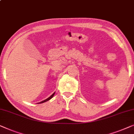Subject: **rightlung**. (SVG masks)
Listing matches in <instances>:
<instances>
[{"instance_id": "1", "label": "right lung", "mask_w": 134, "mask_h": 134, "mask_svg": "<svg viewBox=\"0 0 134 134\" xmlns=\"http://www.w3.org/2000/svg\"><path fill=\"white\" fill-rule=\"evenodd\" d=\"M54 93H55V92H54L52 94V95L50 96V97H49L48 98H47L46 99H45V100H44V101H41V102H39V103H38V104H41V103H45V102H46V101H48V100H50V99H52V98H53V97L54 96Z\"/></svg>"}]
</instances>
